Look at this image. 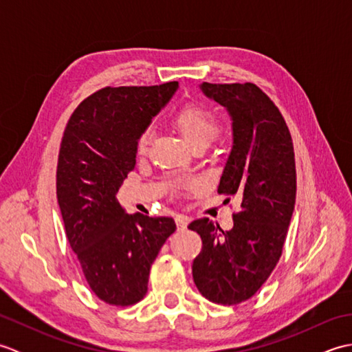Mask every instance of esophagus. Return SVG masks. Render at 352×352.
<instances>
[{"label": "esophagus", "instance_id": "34e87169", "mask_svg": "<svg viewBox=\"0 0 352 352\" xmlns=\"http://www.w3.org/2000/svg\"><path fill=\"white\" fill-rule=\"evenodd\" d=\"M175 223H177V228L183 231V230L188 228L189 218H188V216H184V214H177L175 216Z\"/></svg>", "mask_w": 352, "mask_h": 352}]
</instances>
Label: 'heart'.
I'll return each mask as SVG.
<instances>
[{
    "mask_svg": "<svg viewBox=\"0 0 352 352\" xmlns=\"http://www.w3.org/2000/svg\"><path fill=\"white\" fill-rule=\"evenodd\" d=\"M172 122L192 146L201 144L208 145L219 131L218 116L214 115L213 110L199 102H189L182 109H178ZM151 139L153 133L149 129L140 133L136 144L139 154H145L148 151L149 145H151Z\"/></svg>",
    "mask_w": 352,
    "mask_h": 352,
    "instance_id": "heart-1",
    "label": "heart"
}]
</instances>
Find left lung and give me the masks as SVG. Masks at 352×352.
<instances>
[{"instance_id": "left-lung-1", "label": "left lung", "mask_w": 352, "mask_h": 352, "mask_svg": "<svg viewBox=\"0 0 352 352\" xmlns=\"http://www.w3.org/2000/svg\"><path fill=\"white\" fill-rule=\"evenodd\" d=\"M228 110L233 148L218 193L236 198L241 210L223 231L207 218L189 223L203 241L192 274L201 295L222 305L257 294L281 257L296 197L294 142L274 101L252 83L201 85Z\"/></svg>"}]
</instances>
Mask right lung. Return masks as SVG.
Listing matches in <instances>:
<instances>
[{
    "label": "right lung",
    "mask_w": 352,
    "mask_h": 352,
    "mask_svg": "<svg viewBox=\"0 0 352 352\" xmlns=\"http://www.w3.org/2000/svg\"><path fill=\"white\" fill-rule=\"evenodd\" d=\"M177 87H102L78 104L63 131L56 184L66 237L89 287L116 307L145 296L153 261L177 228L168 216L126 214L116 199L136 164L138 138Z\"/></svg>",
    "instance_id": "1"
}]
</instances>
